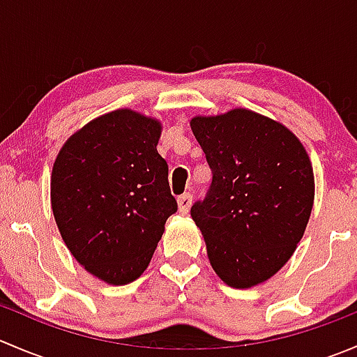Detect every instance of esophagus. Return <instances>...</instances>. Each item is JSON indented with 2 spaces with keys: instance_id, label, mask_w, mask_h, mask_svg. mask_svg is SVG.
<instances>
[{
  "instance_id": "esophagus-1",
  "label": "esophagus",
  "mask_w": 357,
  "mask_h": 357,
  "mask_svg": "<svg viewBox=\"0 0 357 357\" xmlns=\"http://www.w3.org/2000/svg\"><path fill=\"white\" fill-rule=\"evenodd\" d=\"M190 207H192V195H190V193L178 197V208L181 214H188Z\"/></svg>"
}]
</instances>
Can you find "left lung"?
<instances>
[{
	"instance_id": "obj_1",
	"label": "left lung",
	"mask_w": 357,
	"mask_h": 357,
	"mask_svg": "<svg viewBox=\"0 0 357 357\" xmlns=\"http://www.w3.org/2000/svg\"><path fill=\"white\" fill-rule=\"evenodd\" d=\"M212 169L192 207L215 275L233 289L268 282L289 262L314 204L311 158L282 122L248 109L190 121Z\"/></svg>"
}]
</instances>
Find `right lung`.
<instances>
[{"label": "right lung", "instance_id": "1", "mask_svg": "<svg viewBox=\"0 0 357 357\" xmlns=\"http://www.w3.org/2000/svg\"><path fill=\"white\" fill-rule=\"evenodd\" d=\"M162 122L131 109L93 119L63 143L52 171V211L75 261L109 285L149 268L165 221L178 211Z\"/></svg>", "mask_w": 357, "mask_h": 357}]
</instances>
